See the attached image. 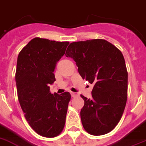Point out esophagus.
<instances>
[{
	"label": "esophagus",
	"instance_id": "obj_1",
	"mask_svg": "<svg viewBox=\"0 0 146 146\" xmlns=\"http://www.w3.org/2000/svg\"><path fill=\"white\" fill-rule=\"evenodd\" d=\"M70 94L72 97H75V96H77L79 94H77V93H75V92H70Z\"/></svg>",
	"mask_w": 146,
	"mask_h": 146
}]
</instances>
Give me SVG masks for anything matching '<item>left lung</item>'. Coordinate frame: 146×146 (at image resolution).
I'll return each mask as SVG.
<instances>
[{
	"label": "left lung",
	"instance_id": "1",
	"mask_svg": "<svg viewBox=\"0 0 146 146\" xmlns=\"http://www.w3.org/2000/svg\"><path fill=\"white\" fill-rule=\"evenodd\" d=\"M65 56L76 62L83 79L94 86L92 98L80 112L84 130L91 135L109 133L120 120L128 95V72L123 55L104 39L70 43Z\"/></svg>",
	"mask_w": 146,
	"mask_h": 146
}]
</instances>
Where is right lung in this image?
<instances>
[{
    "instance_id": "1",
    "label": "right lung",
    "mask_w": 146,
    "mask_h": 146,
    "mask_svg": "<svg viewBox=\"0 0 146 146\" xmlns=\"http://www.w3.org/2000/svg\"><path fill=\"white\" fill-rule=\"evenodd\" d=\"M68 41L35 38L21 50L15 82L18 101L26 119L38 134L55 137L65 125L69 92L52 94L56 64L65 53Z\"/></svg>"
}]
</instances>
